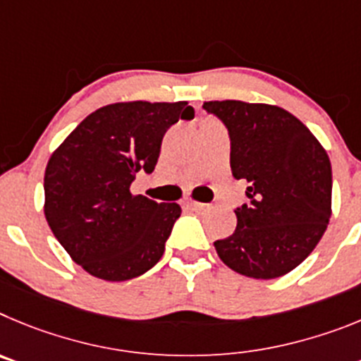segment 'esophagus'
<instances>
[{
    "label": "esophagus",
    "mask_w": 361,
    "mask_h": 361,
    "mask_svg": "<svg viewBox=\"0 0 361 361\" xmlns=\"http://www.w3.org/2000/svg\"><path fill=\"white\" fill-rule=\"evenodd\" d=\"M187 207H188V209L196 210V212H203V210H207V209H209V204L200 203V201H194V200L187 201Z\"/></svg>",
    "instance_id": "1"
}]
</instances>
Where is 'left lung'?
Wrapping results in <instances>:
<instances>
[{"label":"left lung","mask_w":361,"mask_h":361,"mask_svg":"<svg viewBox=\"0 0 361 361\" xmlns=\"http://www.w3.org/2000/svg\"><path fill=\"white\" fill-rule=\"evenodd\" d=\"M203 109L225 122L233 178L250 183V203L233 210V233L214 243L217 255L245 277L266 281L290 274L329 223L333 174L326 149L279 106L212 100Z\"/></svg>","instance_id":"left-lung-1"}]
</instances>
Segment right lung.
Returning a JSON list of instances; mask_svg holds the SVG:
<instances>
[{"label": "right lung", "mask_w": 361, "mask_h": 361, "mask_svg": "<svg viewBox=\"0 0 361 361\" xmlns=\"http://www.w3.org/2000/svg\"><path fill=\"white\" fill-rule=\"evenodd\" d=\"M180 118H194L183 100L108 104L51 152L44 217L68 255L93 277L129 281L164 255L181 207L133 194L131 183L140 171H154L161 138Z\"/></svg>", "instance_id": "1"}]
</instances>
